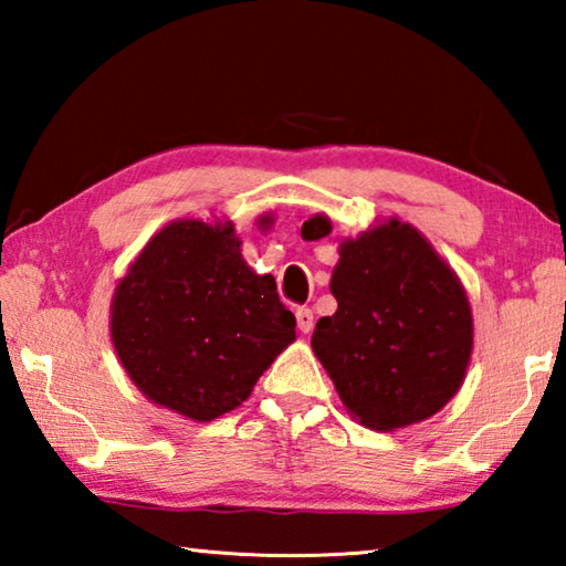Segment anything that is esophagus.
<instances>
[{
    "instance_id": "34e87169",
    "label": "esophagus",
    "mask_w": 566,
    "mask_h": 566,
    "mask_svg": "<svg viewBox=\"0 0 566 566\" xmlns=\"http://www.w3.org/2000/svg\"><path fill=\"white\" fill-rule=\"evenodd\" d=\"M294 317H296V327H300V332L310 334L314 329V312L312 310H306V306H300V310L294 312Z\"/></svg>"
}]
</instances>
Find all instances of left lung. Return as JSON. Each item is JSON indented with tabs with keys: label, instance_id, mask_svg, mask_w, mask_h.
Masks as SVG:
<instances>
[{
	"label": "left lung",
	"instance_id": "8db88e82",
	"mask_svg": "<svg viewBox=\"0 0 566 566\" xmlns=\"http://www.w3.org/2000/svg\"><path fill=\"white\" fill-rule=\"evenodd\" d=\"M332 232L327 217L302 237ZM312 349L364 427L391 432L437 415L457 395L472 357V310L462 282L415 227L399 219L339 244Z\"/></svg>",
	"mask_w": 566,
	"mask_h": 566
}]
</instances>
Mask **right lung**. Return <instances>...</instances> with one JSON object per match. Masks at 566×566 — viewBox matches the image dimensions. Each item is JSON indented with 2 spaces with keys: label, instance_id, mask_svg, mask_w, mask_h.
<instances>
[{
  "label": "right lung",
  "instance_id": "add662e5",
  "mask_svg": "<svg viewBox=\"0 0 566 566\" xmlns=\"http://www.w3.org/2000/svg\"><path fill=\"white\" fill-rule=\"evenodd\" d=\"M294 327L274 276L242 260L234 227L197 219L151 237L112 302V342L134 385L197 421L242 405Z\"/></svg>",
  "mask_w": 566,
  "mask_h": 566
}]
</instances>
